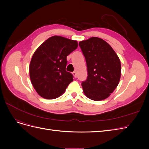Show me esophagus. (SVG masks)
<instances>
[{
  "instance_id": "1",
  "label": "esophagus",
  "mask_w": 149,
  "mask_h": 149,
  "mask_svg": "<svg viewBox=\"0 0 149 149\" xmlns=\"http://www.w3.org/2000/svg\"><path fill=\"white\" fill-rule=\"evenodd\" d=\"M72 74H73V76H74V78H76V77H77V74H76V73L75 71L73 72V73H72Z\"/></svg>"
}]
</instances>
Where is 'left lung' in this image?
<instances>
[{"mask_svg": "<svg viewBox=\"0 0 149 149\" xmlns=\"http://www.w3.org/2000/svg\"><path fill=\"white\" fill-rule=\"evenodd\" d=\"M85 57L88 78L81 84L85 96L93 101L107 98L119 83L121 65L118 56L104 40L91 37L80 42Z\"/></svg>", "mask_w": 149, "mask_h": 149, "instance_id": "left-lung-1", "label": "left lung"}]
</instances>
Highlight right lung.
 Wrapping results in <instances>:
<instances>
[{"label":"right lung","instance_id":"right-lung-1","mask_svg":"<svg viewBox=\"0 0 149 149\" xmlns=\"http://www.w3.org/2000/svg\"><path fill=\"white\" fill-rule=\"evenodd\" d=\"M78 44L60 36L48 38L35 52L29 66L31 83L39 95L53 100L62 95L73 76L66 71V56Z\"/></svg>","mask_w":149,"mask_h":149}]
</instances>
